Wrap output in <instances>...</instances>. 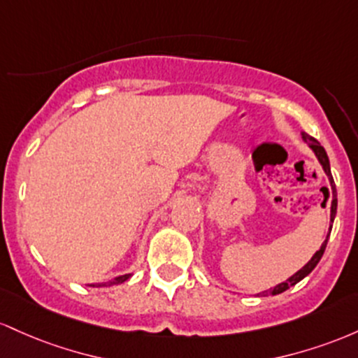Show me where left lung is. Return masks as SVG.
<instances>
[{
	"mask_svg": "<svg viewBox=\"0 0 358 358\" xmlns=\"http://www.w3.org/2000/svg\"><path fill=\"white\" fill-rule=\"evenodd\" d=\"M301 135H303V140H304V142L308 143L309 148H311V150L315 152L316 159H318V162L321 164V167H323L324 174L328 176V180H330V189H328V187H323V189H324V194H327V198H328V196H330V198H331L330 222L333 223V220H335V216H336V204H338V201H336V187H335V182H333V178H331L330 160H328L327 152H324V148L320 145L318 140L313 138V136H309L308 134H304V131H303V134H301ZM330 231H331V227H330ZM328 236H330V233H328ZM328 236H327V240H324V242H323V245H321V247H320V250L316 252V254L311 257V260H309V262L306 264V266H304L303 268H299V271L296 272L294 275L289 277V279L286 280V282L277 284V286H275V287H272L271 291H268V292H271L272 296H274V294H280V292L287 291L289 287L294 286V284H298L299 280H303L304 277H306L308 274H311V271H313V268H315L316 266H318V262L321 260V257H323V254H324V248H327V243H328Z\"/></svg>",
	"mask_w": 358,
	"mask_h": 358,
	"instance_id": "obj_1",
	"label": "left lung"
}]
</instances>
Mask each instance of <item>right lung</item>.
<instances>
[{"label":"right lung","mask_w":358,"mask_h":358,"mask_svg":"<svg viewBox=\"0 0 358 358\" xmlns=\"http://www.w3.org/2000/svg\"><path fill=\"white\" fill-rule=\"evenodd\" d=\"M131 274H125V275H120V277H115L113 280H110V282H104V284H90L92 287H101V286H116V284H122L125 282L127 279H130Z\"/></svg>","instance_id":"add662e5"}]
</instances>
